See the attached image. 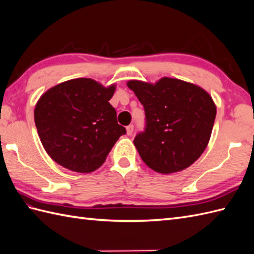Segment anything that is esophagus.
<instances>
[{
  "label": "esophagus",
  "mask_w": 254,
  "mask_h": 254,
  "mask_svg": "<svg viewBox=\"0 0 254 254\" xmlns=\"http://www.w3.org/2000/svg\"><path fill=\"white\" fill-rule=\"evenodd\" d=\"M133 131H134V126L133 125H129V126L127 127V135H131L133 133Z\"/></svg>",
  "instance_id": "obj_1"
}]
</instances>
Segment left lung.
I'll return each instance as SVG.
<instances>
[{
  "instance_id": "obj_1",
  "label": "left lung",
  "mask_w": 254,
  "mask_h": 254,
  "mask_svg": "<svg viewBox=\"0 0 254 254\" xmlns=\"http://www.w3.org/2000/svg\"><path fill=\"white\" fill-rule=\"evenodd\" d=\"M145 110V128L134 145L147 166L170 174L184 170L202 155L214 125L216 108L209 94L179 79L157 83L129 81Z\"/></svg>"
}]
</instances>
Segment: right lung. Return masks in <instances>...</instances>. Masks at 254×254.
Masks as SVG:
<instances>
[{"instance_id": "right-lung-1", "label": "right lung", "mask_w": 254, "mask_h": 254, "mask_svg": "<svg viewBox=\"0 0 254 254\" xmlns=\"http://www.w3.org/2000/svg\"><path fill=\"white\" fill-rule=\"evenodd\" d=\"M115 85L104 87L86 78L69 80L50 88L34 109V122L44 149L64 168L90 173L106 157L125 127L109 104Z\"/></svg>"}]
</instances>
